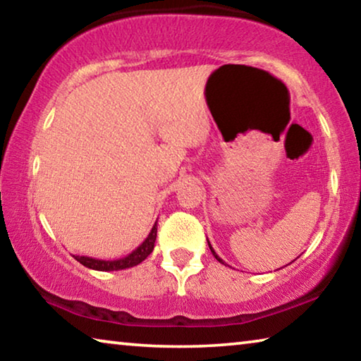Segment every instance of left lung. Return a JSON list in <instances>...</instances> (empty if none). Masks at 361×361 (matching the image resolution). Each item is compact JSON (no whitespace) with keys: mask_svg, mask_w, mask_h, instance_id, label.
Masks as SVG:
<instances>
[{"mask_svg":"<svg viewBox=\"0 0 361 361\" xmlns=\"http://www.w3.org/2000/svg\"><path fill=\"white\" fill-rule=\"evenodd\" d=\"M209 247H210V250H212V253H213V256H215V258L219 261V262H221V264H224V262H223V259L221 258H219V256L215 253V250H213V247L210 245V242H209Z\"/></svg>","mask_w":361,"mask_h":361,"instance_id":"obj_1","label":"left lung"}]
</instances>
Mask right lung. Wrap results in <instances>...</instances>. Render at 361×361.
Returning a JSON list of instances; mask_svg holds the SVG:
<instances>
[{
  "label": "right lung",
  "mask_w": 361,
  "mask_h": 361,
  "mask_svg": "<svg viewBox=\"0 0 361 361\" xmlns=\"http://www.w3.org/2000/svg\"><path fill=\"white\" fill-rule=\"evenodd\" d=\"M156 235H157V221L152 226L151 232L148 237L143 240V243L140 247L133 250L132 253H129L124 258L119 259H113V261H105V259H97V258H90V256H79V255H73L75 259L81 262L82 266L94 269V271H121V269H129L140 264V262L145 261L148 258V255L154 250V242H156Z\"/></svg>",
  "instance_id": "add662e5"
}]
</instances>
